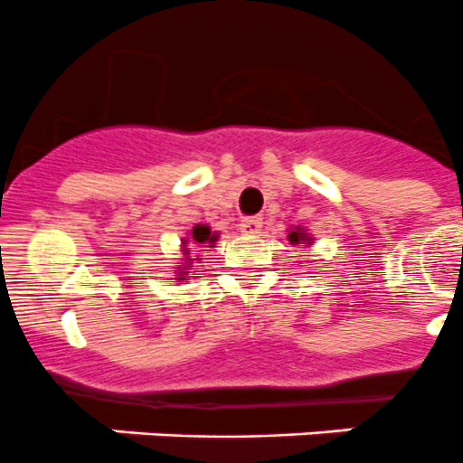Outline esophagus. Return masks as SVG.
I'll use <instances>...</instances> for the list:
<instances>
[{"label":"esophagus","instance_id":"esophagus-1","mask_svg":"<svg viewBox=\"0 0 463 463\" xmlns=\"http://www.w3.org/2000/svg\"><path fill=\"white\" fill-rule=\"evenodd\" d=\"M260 228H263V219L260 216H244L240 221V232L242 235H259Z\"/></svg>","mask_w":463,"mask_h":463}]
</instances>
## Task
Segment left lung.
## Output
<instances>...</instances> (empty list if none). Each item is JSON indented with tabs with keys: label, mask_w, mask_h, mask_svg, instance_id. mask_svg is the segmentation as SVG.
Masks as SVG:
<instances>
[{
	"label": "left lung",
	"mask_w": 463,
	"mask_h": 463,
	"mask_svg": "<svg viewBox=\"0 0 463 463\" xmlns=\"http://www.w3.org/2000/svg\"><path fill=\"white\" fill-rule=\"evenodd\" d=\"M288 240H291V244H303V242H309V237L305 235L300 228H296V231L288 232Z\"/></svg>",
	"instance_id": "obj_1"
}]
</instances>
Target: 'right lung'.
<instances>
[{"mask_svg":"<svg viewBox=\"0 0 463 463\" xmlns=\"http://www.w3.org/2000/svg\"><path fill=\"white\" fill-rule=\"evenodd\" d=\"M212 244V242H216V232H212L209 231V226H203V223H198V226L193 228V244ZM188 260V265L186 268H191V263H193V259H186ZM195 260H200V259H195Z\"/></svg>","mask_w":463,"mask_h":463,"instance_id":"1","label":"right lung"}]
</instances>
